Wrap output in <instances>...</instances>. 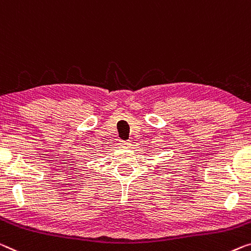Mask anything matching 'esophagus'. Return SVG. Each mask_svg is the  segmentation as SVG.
<instances>
[{"mask_svg":"<svg viewBox=\"0 0 251 251\" xmlns=\"http://www.w3.org/2000/svg\"><path fill=\"white\" fill-rule=\"evenodd\" d=\"M119 145H121L122 148H129L130 141H121L119 142Z\"/></svg>","mask_w":251,"mask_h":251,"instance_id":"1","label":"esophagus"}]
</instances>
